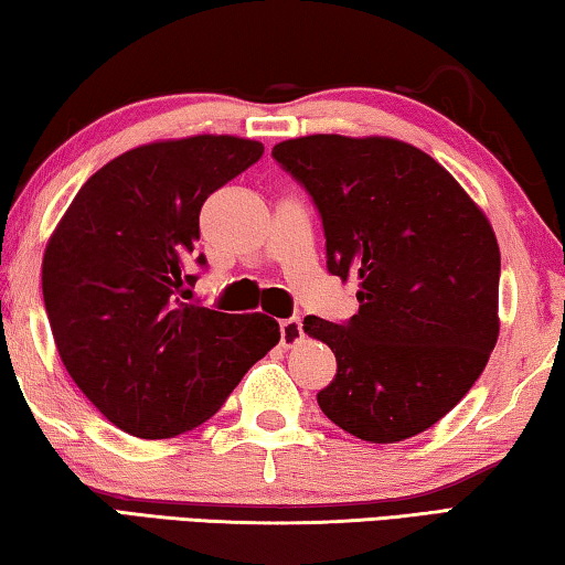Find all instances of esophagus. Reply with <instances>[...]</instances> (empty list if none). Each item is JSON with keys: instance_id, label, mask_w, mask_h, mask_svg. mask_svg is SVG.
Listing matches in <instances>:
<instances>
[{"instance_id": "1", "label": "esophagus", "mask_w": 565, "mask_h": 565, "mask_svg": "<svg viewBox=\"0 0 565 565\" xmlns=\"http://www.w3.org/2000/svg\"><path fill=\"white\" fill-rule=\"evenodd\" d=\"M279 331H281V347L284 349H291V347H296V343L303 339V327H301V319L299 317L284 319L279 323Z\"/></svg>"}]
</instances>
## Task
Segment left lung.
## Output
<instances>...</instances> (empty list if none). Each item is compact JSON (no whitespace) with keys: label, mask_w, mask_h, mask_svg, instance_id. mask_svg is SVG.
Instances as JSON below:
<instances>
[{"label":"left lung","mask_w":565,"mask_h":565,"mask_svg":"<svg viewBox=\"0 0 565 565\" xmlns=\"http://www.w3.org/2000/svg\"><path fill=\"white\" fill-rule=\"evenodd\" d=\"M271 157L317 206L329 274L359 279L349 321L303 319L337 356L321 411L371 444L426 431L468 394L499 339L489 218L438 161L396 139L313 134Z\"/></svg>","instance_id":"left-lung-1"}]
</instances>
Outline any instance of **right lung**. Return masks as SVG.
Instances as JSON below:
<instances>
[{
  "label": "right lung",
  "mask_w": 565,
  "mask_h": 565,
  "mask_svg": "<svg viewBox=\"0 0 565 565\" xmlns=\"http://www.w3.org/2000/svg\"><path fill=\"white\" fill-rule=\"evenodd\" d=\"M238 137L145 145L104 164L52 234L42 291L56 351L94 406L139 438L191 431L281 339L264 313L189 303L199 214L262 159Z\"/></svg>",
  "instance_id": "right-lung-1"
}]
</instances>
